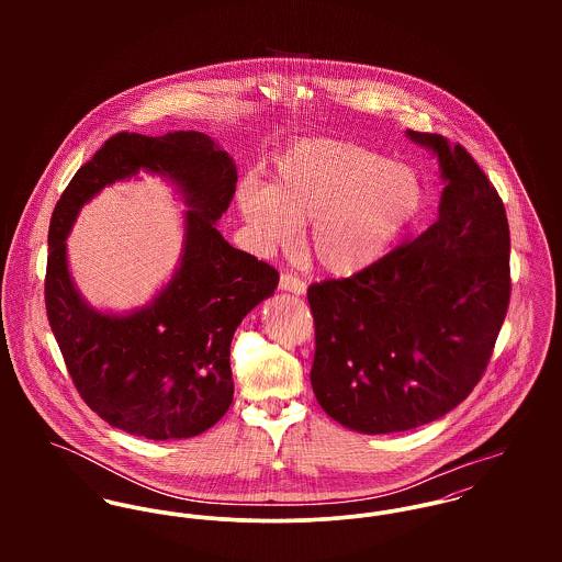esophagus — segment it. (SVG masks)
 <instances>
[{
	"mask_svg": "<svg viewBox=\"0 0 562 562\" xmlns=\"http://www.w3.org/2000/svg\"><path fill=\"white\" fill-rule=\"evenodd\" d=\"M279 288H281V290H285V292L299 294V296L307 292V283H305L301 277L292 274V272H281V279H279Z\"/></svg>",
	"mask_w": 562,
	"mask_h": 562,
	"instance_id": "esophagus-1",
	"label": "esophagus"
}]
</instances>
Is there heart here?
<instances>
[{"instance_id":"heart-1","label":"heart","mask_w":562,"mask_h":562,"mask_svg":"<svg viewBox=\"0 0 562 562\" xmlns=\"http://www.w3.org/2000/svg\"><path fill=\"white\" fill-rule=\"evenodd\" d=\"M424 203L419 172L406 161L335 138H305L274 166V186L246 179L238 207L261 252L294 246L312 223L310 252L330 274L376 263L415 221Z\"/></svg>"}]
</instances>
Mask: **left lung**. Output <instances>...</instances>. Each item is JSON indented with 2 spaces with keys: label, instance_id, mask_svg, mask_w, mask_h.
<instances>
[{
  "label": "left lung",
  "instance_id": "1",
  "mask_svg": "<svg viewBox=\"0 0 562 562\" xmlns=\"http://www.w3.org/2000/svg\"><path fill=\"white\" fill-rule=\"evenodd\" d=\"M408 136L439 158V218L370 268L307 290L314 394L335 422L368 435L424 426L465 401L510 301V234L497 190L463 145Z\"/></svg>",
  "mask_w": 562,
  "mask_h": 562
}]
</instances>
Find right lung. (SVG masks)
I'll return each mask as SVG.
<instances>
[{
  "instance_id": "obj_1",
  "label": "right lung",
  "mask_w": 562,
  "mask_h": 562,
  "mask_svg": "<svg viewBox=\"0 0 562 562\" xmlns=\"http://www.w3.org/2000/svg\"><path fill=\"white\" fill-rule=\"evenodd\" d=\"M140 167L172 178L191 207L184 257L149 308L108 317L75 292L64 240L86 200ZM236 181V164L201 132L156 138L119 132L56 203L45 272L47 318L81 401L110 426L154 441L186 439L214 426L232 406L234 333L279 283L270 263L234 248L216 229Z\"/></svg>"
}]
</instances>
